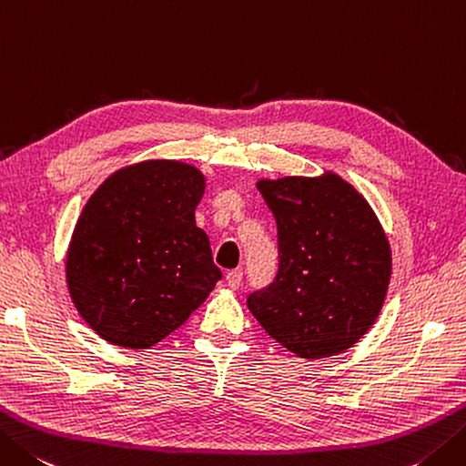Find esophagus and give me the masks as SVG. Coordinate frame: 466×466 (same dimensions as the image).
Here are the masks:
<instances>
[{
    "label": "esophagus",
    "mask_w": 466,
    "mask_h": 466,
    "mask_svg": "<svg viewBox=\"0 0 466 466\" xmlns=\"http://www.w3.org/2000/svg\"><path fill=\"white\" fill-rule=\"evenodd\" d=\"M226 282L230 289H238L240 282H242V270L240 268H234V270H228L226 272Z\"/></svg>",
    "instance_id": "obj_1"
}]
</instances>
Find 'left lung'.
Segmentation results:
<instances>
[{"label": "left lung", "instance_id": "1", "mask_svg": "<svg viewBox=\"0 0 466 466\" xmlns=\"http://www.w3.org/2000/svg\"><path fill=\"white\" fill-rule=\"evenodd\" d=\"M257 187L277 220L279 272L248 295L250 313L303 360L350 350L378 319L391 275L376 214L331 171L260 179Z\"/></svg>", "mask_w": 466, "mask_h": 466}]
</instances>
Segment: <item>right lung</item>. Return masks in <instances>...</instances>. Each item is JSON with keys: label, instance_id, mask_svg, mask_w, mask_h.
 <instances>
[{"label": "right lung", "instance_id": "1", "mask_svg": "<svg viewBox=\"0 0 466 466\" xmlns=\"http://www.w3.org/2000/svg\"><path fill=\"white\" fill-rule=\"evenodd\" d=\"M206 179L181 161L113 173L82 209L66 257L80 317L118 348L147 350L187 321L222 279L196 206Z\"/></svg>", "mask_w": 466, "mask_h": 466}]
</instances>
